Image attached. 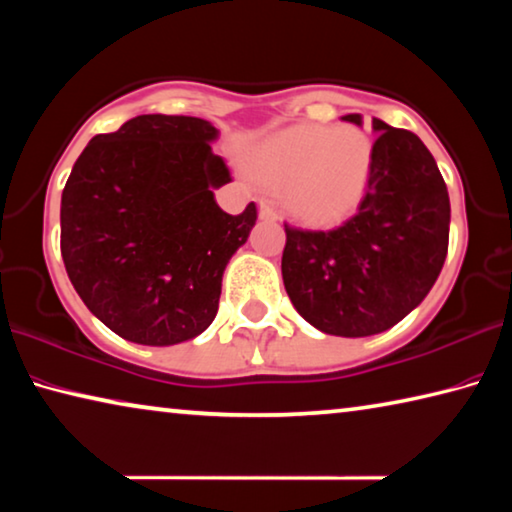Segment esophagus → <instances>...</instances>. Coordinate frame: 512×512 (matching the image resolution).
<instances>
[{
    "label": "esophagus",
    "instance_id": "1",
    "mask_svg": "<svg viewBox=\"0 0 512 512\" xmlns=\"http://www.w3.org/2000/svg\"><path fill=\"white\" fill-rule=\"evenodd\" d=\"M259 219H264V221H275L277 219L275 205L271 201H266V198L259 201Z\"/></svg>",
    "mask_w": 512,
    "mask_h": 512
}]
</instances>
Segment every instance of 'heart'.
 <instances>
[{"label": "heart", "instance_id": "1", "mask_svg": "<svg viewBox=\"0 0 512 512\" xmlns=\"http://www.w3.org/2000/svg\"><path fill=\"white\" fill-rule=\"evenodd\" d=\"M370 137L354 126H293L250 151V169L271 187H284V203L298 219L336 223L357 210L368 192Z\"/></svg>", "mask_w": 512, "mask_h": 512}]
</instances>
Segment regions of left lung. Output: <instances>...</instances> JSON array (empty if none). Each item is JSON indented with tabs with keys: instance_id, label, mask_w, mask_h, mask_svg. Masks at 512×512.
<instances>
[{
	"instance_id": "1",
	"label": "left lung",
	"mask_w": 512,
	"mask_h": 512,
	"mask_svg": "<svg viewBox=\"0 0 512 512\" xmlns=\"http://www.w3.org/2000/svg\"><path fill=\"white\" fill-rule=\"evenodd\" d=\"M343 121L361 126V115ZM377 140L368 192L334 230L284 223L282 280L309 325L334 336L386 332L427 298L449 244V194L411 131L372 119Z\"/></svg>"
}]
</instances>
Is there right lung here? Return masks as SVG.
Segmentation results:
<instances>
[{"instance_id":"obj_1","label":"right lung","mask_w":512,"mask_h":512,"mask_svg":"<svg viewBox=\"0 0 512 512\" xmlns=\"http://www.w3.org/2000/svg\"><path fill=\"white\" fill-rule=\"evenodd\" d=\"M219 131L183 115H140L92 137L60 201V253L76 293L121 339L176 345L219 311L221 280L257 221L214 201L230 169Z\"/></svg>"}]
</instances>
